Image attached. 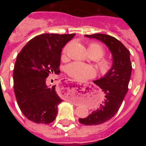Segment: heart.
Masks as SVG:
<instances>
[{"instance_id":"1","label":"heart","mask_w":146,"mask_h":146,"mask_svg":"<svg viewBox=\"0 0 146 146\" xmlns=\"http://www.w3.org/2000/svg\"><path fill=\"white\" fill-rule=\"evenodd\" d=\"M69 45H66L63 50V55H65L68 50ZM88 52L96 59L102 58L104 55V50L102 45L97 43H91L88 45ZM98 66L102 74H106L110 70L112 64L110 61L107 59L102 58L98 60ZM67 73L77 80H86L94 77L96 75V70L90 65L82 64L81 62L75 61L69 64L66 67Z\"/></svg>"}]
</instances>
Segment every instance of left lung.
<instances>
[{
  "instance_id": "8db88e82",
  "label": "left lung",
  "mask_w": 146,
  "mask_h": 146,
  "mask_svg": "<svg viewBox=\"0 0 146 146\" xmlns=\"http://www.w3.org/2000/svg\"><path fill=\"white\" fill-rule=\"evenodd\" d=\"M90 38H96L106 44L113 56L110 70L103 77L94 82L102 89L104 99L97 109L85 118H79L80 123L85 125H98L111 119L118 111L128 91L131 74L130 52L115 37L103 33L85 35Z\"/></svg>"
}]
</instances>
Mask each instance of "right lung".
Here are the masks:
<instances>
[{
	"instance_id": "1",
	"label": "right lung",
	"mask_w": 146,
	"mask_h": 146,
	"mask_svg": "<svg viewBox=\"0 0 146 146\" xmlns=\"http://www.w3.org/2000/svg\"><path fill=\"white\" fill-rule=\"evenodd\" d=\"M75 36L43 33L30 40L18 54L13 72L18 106L30 121L50 123L62 102L55 86L47 85L50 74H59L62 48Z\"/></svg>"
}]
</instances>
